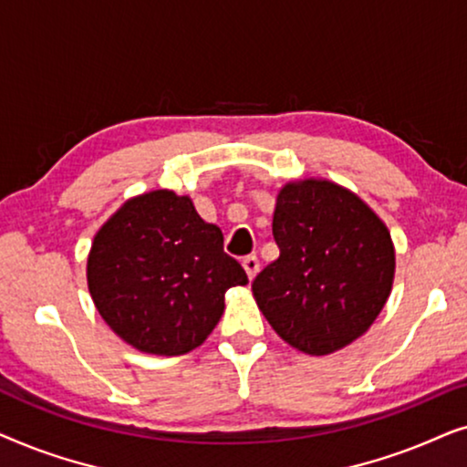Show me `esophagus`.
<instances>
[{"label": "esophagus", "mask_w": 467, "mask_h": 467, "mask_svg": "<svg viewBox=\"0 0 467 467\" xmlns=\"http://www.w3.org/2000/svg\"><path fill=\"white\" fill-rule=\"evenodd\" d=\"M242 267H244L248 280H253L254 276H257V272H259V259L254 257V254H248V257L242 259Z\"/></svg>", "instance_id": "34e87169"}]
</instances>
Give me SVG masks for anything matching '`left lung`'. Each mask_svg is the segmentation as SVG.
<instances>
[{
  "mask_svg": "<svg viewBox=\"0 0 467 467\" xmlns=\"http://www.w3.org/2000/svg\"><path fill=\"white\" fill-rule=\"evenodd\" d=\"M276 261L253 280L272 329L306 355H329L366 334L395 274L391 234L366 202L331 181L286 182L272 221Z\"/></svg>",
  "mask_w": 467,
  "mask_h": 467,
  "instance_id": "1",
  "label": "left lung"
}]
</instances>
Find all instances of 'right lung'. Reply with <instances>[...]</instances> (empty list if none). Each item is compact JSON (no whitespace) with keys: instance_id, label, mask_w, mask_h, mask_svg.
<instances>
[{"instance_id":"add662e5","label":"right lung","mask_w":467,"mask_h":467,"mask_svg":"<svg viewBox=\"0 0 467 467\" xmlns=\"http://www.w3.org/2000/svg\"><path fill=\"white\" fill-rule=\"evenodd\" d=\"M87 283L120 340L150 355L200 347L225 310V291L248 283L223 251L221 229L187 195L157 189L127 200L98 234Z\"/></svg>"}]
</instances>
